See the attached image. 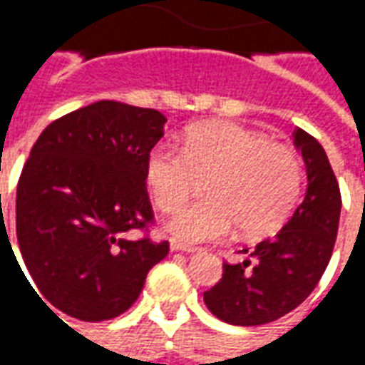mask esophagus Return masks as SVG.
<instances>
[{
  "label": "esophagus",
  "mask_w": 365,
  "mask_h": 365,
  "mask_svg": "<svg viewBox=\"0 0 365 365\" xmlns=\"http://www.w3.org/2000/svg\"><path fill=\"white\" fill-rule=\"evenodd\" d=\"M170 250H172V252H195L197 248L191 245H183V242H175V240H172V242H170Z\"/></svg>",
  "instance_id": "34e87169"
}]
</instances>
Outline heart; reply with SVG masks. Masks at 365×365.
<instances>
[{
    "label": "heart",
    "instance_id": "heart-1",
    "mask_svg": "<svg viewBox=\"0 0 365 365\" xmlns=\"http://www.w3.org/2000/svg\"><path fill=\"white\" fill-rule=\"evenodd\" d=\"M205 178V201L183 207L166 222L175 240H219L237 225L246 237L274 232L297 203L303 172L289 146L225 120L187 128L182 152L158 144L144 160L146 190L162 211L178 209Z\"/></svg>",
    "mask_w": 365,
    "mask_h": 365
}]
</instances>
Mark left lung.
<instances>
[{
	"mask_svg": "<svg viewBox=\"0 0 365 365\" xmlns=\"http://www.w3.org/2000/svg\"><path fill=\"white\" fill-rule=\"evenodd\" d=\"M293 144L305 162V197L274 238L242 250L248 258L240 264H222L221 282L203 293L222 322L277 321L311 295L329 266L342 207L336 175L324 148L303 128L293 130Z\"/></svg>",
	"mask_w": 365,
	"mask_h": 365,
	"instance_id": "obj_1",
	"label": "left lung"
}]
</instances>
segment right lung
I'll return each instance as SVG.
<instances>
[{
  "mask_svg": "<svg viewBox=\"0 0 365 365\" xmlns=\"http://www.w3.org/2000/svg\"><path fill=\"white\" fill-rule=\"evenodd\" d=\"M166 120L156 109L103 99L36 138L15 201L17 242L36 297L88 322L115 319L138 299L146 274L170 250L130 237L152 221L144 160Z\"/></svg>",
  "mask_w": 365,
  "mask_h": 365,
  "instance_id": "right-lung-1",
  "label": "right lung"
}]
</instances>
